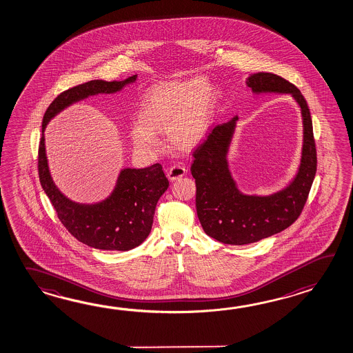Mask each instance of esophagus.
Segmentation results:
<instances>
[{
  "mask_svg": "<svg viewBox=\"0 0 353 353\" xmlns=\"http://www.w3.org/2000/svg\"><path fill=\"white\" fill-rule=\"evenodd\" d=\"M186 174V168L183 165H174L167 170V177L168 180L176 181L183 177Z\"/></svg>",
  "mask_w": 353,
  "mask_h": 353,
  "instance_id": "esophagus-1",
  "label": "esophagus"
}]
</instances>
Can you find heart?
Listing matches in <instances>:
<instances>
[{"instance_id":"heart-1","label":"heart","mask_w":353,"mask_h":353,"mask_svg":"<svg viewBox=\"0 0 353 353\" xmlns=\"http://www.w3.org/2000/svg\"><path fill=\"white\" fill-rule=\"evenodd\" d=\"M215 112V89L206 78L162 81L144 93L132 142L139 151L157 153L162 144L156 134L168 133L176 148L192 150L208 137Z\"/></svg>"}]
</instances>
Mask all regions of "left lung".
Segmentation results:
<instances>
[{
    "label": "left lung",
    "mask_w": 353,
    "mask_h": 353,
    "mask_svg": "<svg viewBox=\"0 0 353 353\" xmlns=\"http://www.w3.org/2000/svg\"><path fill=\"white\" fill-rule=\"evenodd\" d=\"M252 93L290 94L303 118L302 159L294 180L269 196L245 194L231 176L228 152L238 115L216 125L194 152L191 173L196 182V210L203 231L223 244L245 245L285 230L299 217L316 171V151L308 104L301 90L272 72L246 79Z\"/></svg>",
    "instance_id": "1"
}]
</instances>
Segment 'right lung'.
Segmentation results:
<instances>
[{
	"instance_id": "obj_1",
	"label": "right lung",
	"mask_w": 353,
	"mask_h": 353,
	"mask_svg": "<svg viewBox=\"0 0 353 353\" xmlns=\"http://www.w3.org/2000/svg\"><path fill=\"white\" fill-rule=\"evenodd\" d=\"M137 75L123 81L90 80L65 90L52 101L43 119V136L39 145V177L45 194L50 199L59 220L80 243L101 250L127 252L142 244L150 235L159 197L170 182L159 163L145 168H124L114 190L98 203H78L59 191L51 179L43 130L55 115L90 95L112 94L134 83Z\"/></svg>"
}]
</instances>
